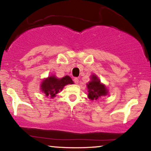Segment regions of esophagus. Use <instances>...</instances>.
<instances>
[{
  "mask_svg": "<svg viewBox=\"0 0 151 151\" xmlns=\"http://www.w3.org/2000/svg\"><path fill=\"white\" fill-rule=\"evenodd\" d=\"M74 82L75 84H78L79 83V79L77 77H74Z\"/></svg>",
  "mask_w": 151,
  "mask_h": 151,
  "instance_id": "34e87169",
  "label": "esophagus"
}]
</instances>
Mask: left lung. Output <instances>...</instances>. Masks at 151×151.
I'll return each mask as SVG.
<instances>
[{
	"label": "left lung",
	"instance_id": "obj_1",
	"mask_svg": "<svg viewBox=\"0 0 151 151\" xmlns=\"http://www.w3.org/2000/svg\"><path fill=\"white\" fill-rule=\"evenodd\" d=\"M88 89V97L92 100H97L102 96H105L107 93V90L105 86L100 83V81L97 79L95 75L92 77V81L87 84Z\"/></svg>",
	"mask_w": 151,
	"mask_h": 151
}]
</instances>
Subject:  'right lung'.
I'll return each mask as SVG.
<instances>
[{"label":"right lung","instance_id":"1","mask_svg":"<svg viewBox=\"0 0 151 151\" xmlns=\"http://www.w3.org/2000/svg\"><path fill=\"white\" fill-rule=\"evenodd\" d=\"M69 84H73L72 79L69 76H65L62 79H57L54 76H51L44 79L41 84V90L46 96L55 97L56 94L62 90L63 87Z\"/></svg>","mask_w":151,"mask_h":151}]
</instances>
